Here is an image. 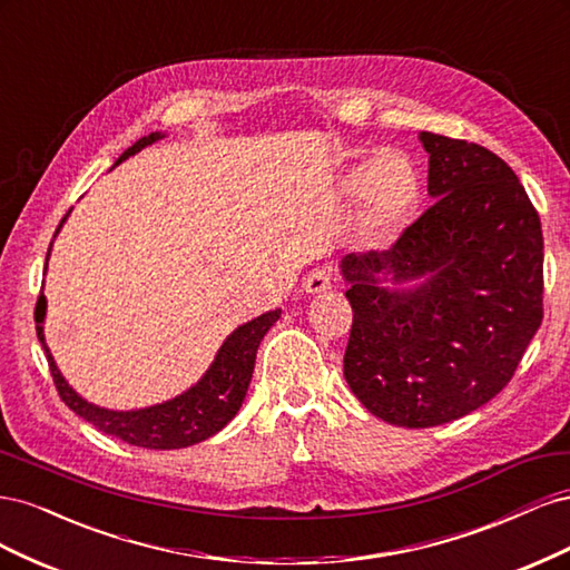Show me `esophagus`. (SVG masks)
Returning <instances> with one entry per match:
<instances>
[{
  "instance_id": "1",
  "label": "esophagus",
  "mask_w": 570,
  "mask_h": 570,
  "mask_svg": "<svg viewBox=\"0 0 570 570\" xmlns=\"http://www.w3.org/2000/svg\"><path fill=\"white\" fill-rule=\"evenodd\" d=\"M331 285H333V271L327 268V266L314 268L304 278V289L308 292V295H321V292L331 289Z\"/></svg>"
}]
</instances>
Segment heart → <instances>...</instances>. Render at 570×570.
I'll list each match as a JSON object with an SVG mask.
<instances>
[{
  "mask_svg": "<svg viewBox=\"0 0 570 570\" xmlns=\"http://www.w3.org/2000/svg\"><path fill=\"white\" fill-rule=\"evenodd\" d=\"M340 195L364 199V233L373 245H387L406 226L421 202V178L402 151H383L352 164L340 176Z\"/></svg>",
  "mask_w": 570,
  "mask_h": 570,
  "instance_id": "heart-1",
  "label": "heart"
}]
</instances>
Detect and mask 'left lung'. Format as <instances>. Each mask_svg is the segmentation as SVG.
<instances>
[{"instance_id": "left-lung-1", "label": "left lung", "mask_w": 570, "mask_h": 570, "mask_svg": "<svg viewBox=\"0 0 570 570\" xmlns=\"http://www.w3.org/2000/svg\"><path fill=\"white\" fill-rule=\"evenodd\" d=\"M435 204L385 252L347 254L344 377L400 428L456 421L519 368L542 323V226L490 149L421 132Z\"/></svg>"}]
</instances>
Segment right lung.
<instances>
[{
  "label": "right lung",
  "instance_id": "add662e5",
  "mask_svg": "<svg viewBox=\"0 0 570 570\" xmlns=\"http://www.w3.org/2000/svg\"><path fill=\"white\" fill-rule=\"evenodd\" d=\"M161 137L166 135L149 132L147 137H140L132 147H128L124 154H120L116 166L120 161H126L128 157H135V154L142 151L145 147L161 140ZM68 214L61 218L57 233L61 230ZM49 254H51V245L47 249V262H49ZM45 273H47V264H45ZM45 316H47V299L45 295H40L36 306V331H38L42 350L47 354L49 371H51V377H55L59 396L68 409L76 411L80 419L92 423L97 430H101V433L114 435L128 444L145 446V450H183V446L209 440L235 419V413L245 402V394L252 381L258 344H262L264 335L271 331L273 323L281 318V308H273V312H266L243 325H237L235 331L226 337V342L220 344V350L216 352L209 371H206L193 387L168 402L145 406V409H130V411H114V409L97 406L66 383V377L61 375L57 361L51 356L45 342V327H42Z\"/></svg>",
  "mask_w": 570,
  "mask_h": 570
}]
</instances>
